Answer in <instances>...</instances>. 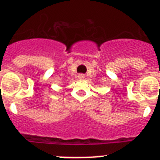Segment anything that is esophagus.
Wrapping results in <instances>:
<instances>
[{
  "label": "esophagus",
  "instance_id": "1",
  "mask_svg": "<svg viewBox=\"0 0 160 160\" xmlns=\"http://www.w3.org/2000/svg\"><path fill=\"white\" fill-rule=\"evenodd\" d=\"M78 78H80V79H83V78H84V76H83L82 74H80V75L78 76Z\"/></svg>",
  "mask_w": 160,
  "mask_h": 160
}]
</instances>
